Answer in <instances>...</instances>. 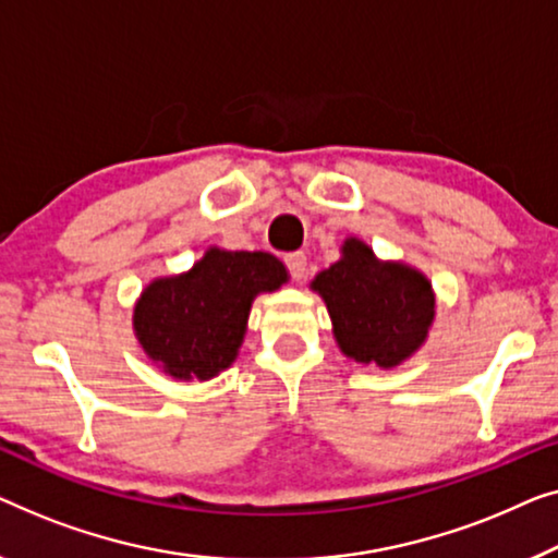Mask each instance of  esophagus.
I'll return each mask as SVG.
<instances>
[{"label":"esophagus","mask_w":558,"mask_h":558,"mask_svg":"<svg viewBox=\"0 0 558 558\" xmlns=\"http://www.w3.org/2000/svg\"><path fill=\"white\" fill-rule=\"evenodd\" d=\"M282 260H286V268L295 280H301L305 276V265H308V260H305V253H301V250H295V253H288L286 257H282Z\"/></svg>","instance_id":"obj_1"}]
</instances>
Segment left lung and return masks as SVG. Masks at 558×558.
<instances>
[{"label":"left lung","mask_w":558,"mask_h":558,"mask_svg":"<svg viewBox=\"0 0 558 558\" xmlns=\"http://www.w3.org/2000/svg\"><path fill=\"white\" fill-rule=\"evenodd\" d=\"M333 320V336L351 359L397 366L427 339L435 295L422 272L379 263L364 242H343V257L313 280Z\"/></svg>","instance_id":"obj_1"}]
</instances>
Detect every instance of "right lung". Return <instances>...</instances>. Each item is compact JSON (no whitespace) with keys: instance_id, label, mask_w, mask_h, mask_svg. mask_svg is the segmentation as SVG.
I'll use <instances>...</instances> for the list:
<instances>
[{"instance_id":"1","label":"right lung","mask_w":558,"mask_h":558,"mask_svg":"<svg viewBox=\"0 0 558 558\" xmlns=\"http://www.w3.org/2000/svg\"><path fill=\"white\" fill-rule=\"evenodd\" d=\"M288 280L278 257L211 247L190 272L146 286L133 311L141 347L177 379H209L238 356L250 303Z\"/></svg>"}]
</instances>
